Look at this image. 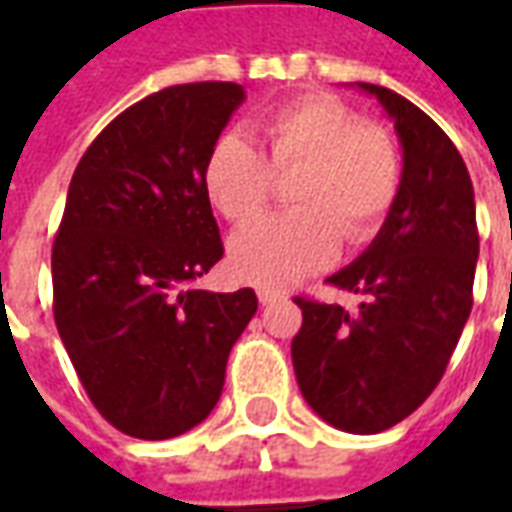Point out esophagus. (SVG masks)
<instances>
[{
	"label": "esophagus",
	"mask_w": 512,
	"mask_h": 512,
	"mask_svg": "<svg viewBox=\"0 0 512 512\" xmlns=\"http://www.w3.org/2000/svg\"><path fill=\"white\" fill-rule=\"evenodd\" d=\"M257 299H260V304H263V307H268V304H277V301H282L285 296H282L279 290L260 288V290H257Z\"/></svg>",
	"instance_id": "34e87169"
}]
</instances>
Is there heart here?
Here are the masks:
<instances>
[{
  "label": "heart",
  "instance_id": "heart-1",
  "mask_svg": "<svg viewBox=\"0 0 512 512\" xmlns=\"http://www.w3.org/2000/svg\"><path fill=\"white\" fill-rule=\"evenodd\" d=\"M263 153L241 131H227L205 158V191L230 222L266 208L274 175L299 172L288 200L296 211L266 216L230 238V268L260 288H285L315 274L348 244H367L400 194V150L389 131L359 123L332 95H304L263 123Z\"/></svg>",
  "mask_w": 512,
  "mask_h": 512
}]
</instances>
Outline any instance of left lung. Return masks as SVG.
<instances>
[{
    "label": "left lung",
    "instance_id": "left-lung-1",
    "mask_svg": "<svg viewBox=\"0 0 512 512\" xmlns=\"http://www.w3.org/2000/svg\"><path fill=\"white\" fill-rule=\"evenodd\" d=\"M356 87L395 123L400 194L373 244L329 277L362 296L359 310L293 299L304 321L290 354L312 411L367 436L417 411L444 376L472 312L480 235L472 178L450 136L403 95Z\"/></svg>",
    "mask_w": 512,
    "mask_h": 512
}]
</instances>
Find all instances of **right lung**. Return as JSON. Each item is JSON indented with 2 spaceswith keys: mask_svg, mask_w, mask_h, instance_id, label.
Masks as SVG:
<instances>
[{
  "mask_svg": "<svg viewBox=\"0 0 512 512\" xmlns=\"http://www.w3.org/2000/svg\"><path fill=\"white\" fill-rule=\"evenodd\" d=\"M244 98L233 82L147 95L71 178L51 249L54 321L93 406L134 439H172L211 414L257 312L252 288H189L224 255L202 172Z\"/></svg>",
  "mask_w": 512,
  "mask_h": 512,
  "instance_id": "obj_1",
  "label": "right lung"
}]
</instances>
